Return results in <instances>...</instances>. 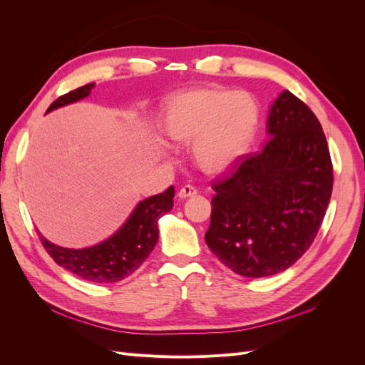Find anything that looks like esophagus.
<instances>
[{"label":"esophagus","mask_w":365,"mask_h":365,"mask_svg":"<svg viewBox=\"0 0 365 365\" xmlns=\"http://www.w3.org/2000/svg\"><path fill=\"white\" fill-rule=\"evenodd\" d=\"M197 193V190L195 189L193 185H190V184H187V185H184V187H181L180 189V192H178V196L181 197V200H185V197H190V196H195Z\"/></svg>","instance_id":"1"}]
</instances>
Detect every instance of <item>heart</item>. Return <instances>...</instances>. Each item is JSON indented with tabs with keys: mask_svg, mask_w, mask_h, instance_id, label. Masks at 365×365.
<instances>
[{
	"mask_svg": "<svg viewBox=\"0 0 365 365\" xmlns=\"http://www.w3.org/2000/svg\"><path fill=\"white\" fill-rule=\"evenodd\" d=\"M260 126V106L248 91L219 86L192 88L170 96L160 117L163 135L173 145H192L196 168L207 175L227 172L250 150Z\"/></svg>",
	"mask_w": 365,
	"mask_h": 365,
	"instance_id": "heart-1",
	"label": "heart"
}]
</instances>
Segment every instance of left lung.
I'll return each instance as SVG.
<instances>
[{
    "instance_id": "1",
    "label": "left lung",
    "mask_w": 365,
    "mask_h": 365,
    "mask_svg": "<svg viewBox=\"0 0 365 365\" xmlns=\"http://www.w3.org/2000/svg\"><path fill=\"white\" fill-rule=\"evenodd\" d=\"M269 140L213 184L205 242L227 268L250 279L279 274L312 245L334 187L322 125L283 91L267 120Z\"/></svg>"
}]
</instances>
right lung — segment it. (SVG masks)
Wrapping results in <instances>:
<instances>
[{
	"mask_svg": "<svg viewBox=\"0 0 365 365\" xmlns=\"http://www.w3.org/2000/svg\"><path fill=\"white\" fill-rule=\"evenodd\" d=\"M94 83H86L77 90L61 96L47 113L90 96ZM175 187L141 201L126 222L114 236L90 248L70 250L51 244L39 231L41 244L59 267L77 277L94 283H115L135 272L148 259L158 240V219L173 207Z\"/></svg>",
	"mask_w": 365,
	"mask_h": 365,
	"instance_id": "obj_1",
	"label": "right lung"
}]
</instances>
